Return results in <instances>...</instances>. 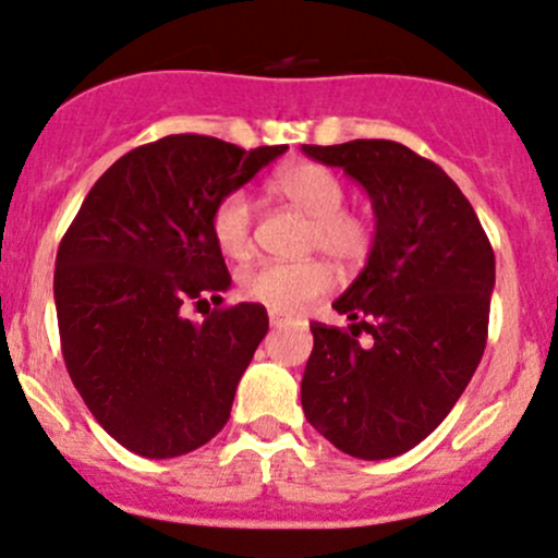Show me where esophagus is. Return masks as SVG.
Here are the masks:
<instances>
[{
  "label": "esophagus",
  "mask_w": 558,
  "mask_h": 558,
  "mask_svg": "<svg viewBox=\"0 0 558 558\" xmlns=\"http://www.w3.org/2000/svg\"><path fill=\"white\" fill-rule=\"evenodd\" d=\"M269 324H272V326H286V324H289V318H283V315H280V313H269Z\"/></svg>",
  "instance_id": "obj_1"
}]
</instances>
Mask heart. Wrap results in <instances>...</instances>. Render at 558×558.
Here are the masks:
<instances>
[{
	"label": "heart",
	"instance_id": "obj_1",
	"mask_svg": "<svg viewBox=\"0 0 558 558\" xmlns=\"http://www.w3.org/2000/svg\"><path fill=\"white\" fill-rule=\"evenodd\" d=\"M272 191L311 216L305 251H320L345 269H356L367 262L375 243L373 223L362 213L348 210L345 185L335 172L313 161H300L275 174ZM253 223L256 207L245 191H229L213 207V240L227 256L245 258L253 251ZM331 283L335 272L320 258L264 262L240 278V289L247 300L283 315L305 311L331 289Z\"/></svg>",
	"mask_w": 558,
	"mask_h": 558
}]
</instances>
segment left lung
I'll return each instance as SVG.
<instances>
[{
	"instance_id": "left-lung-1",
	"label": "left lung",
	"mask_w": 558,
	"mask_h": 558,
	"mask_svg": "<svg viewBox=\"0 0 558 558\" xmlns=\"http://www.w3.org/2000/svg\"><path fill=\"white\" fill-rule=\"evenodd\" d=\"M369 194L375 243L335 302L351 326L311 324L307 421L342 453L391 459L451 413L481 364L494 251L475 210L435 161L391 140L302 145ZM367 330L369 343H359Z\"/></svg>"
}]
</instances>
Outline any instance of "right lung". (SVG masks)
Segmentation results:
<instances>
[{"label":"right lung","mask_w":558,"mask_h":558,"mask_svg":"<svg viewBox=\"0 0 558 558\" xmlns=\"http://www.w3.org/2000/svg\"><path fill=\"white\" fill-rule=\"evenodd\" d=\"M289 145L238 148L205 134L140 145L94 183L56 253L53 296L66 373L99 426L145 459H172L223 429L269 329L253 302H189L232 286L213 207Z\"/></svg>","instance_id":"add662e5"}]
</instances>
